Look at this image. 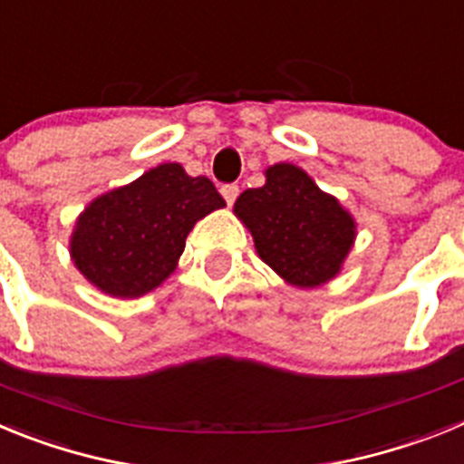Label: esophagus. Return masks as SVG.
<instances>
[{"mask_svg":"<svg viewBox=\"0 0 464 464\" xmlns=\"http://www.w3.org/2000/svg\"><path fill=\"white\" fill-rule=\"evenodd\" d=\"M220 192H223V197H225V202L227 204H235L237 202V197H239V186H237V183H225L223 188H220Z\"/></svg>","mask_w":464,"mask_h":464,"instance_id":"34e87169","label":"esophagus"}]
</instances>
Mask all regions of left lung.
<instances>
[{
  "instance_id": "8db88e82",
  "label": "left lung",
  "mask_w": 464,
  "mask_h": 464,
  "mask_svg": "<svg viewBox=\"0 0 464 464\" xmlns=\"http://www.w3.org/2000/svg\"><path fill=\"white\" fill-rule=\"evenodd\" d=\"M235 213L251 229L257 256L299 288L330 281L355 239V223L295 165H274L267 183L239 195Z\"/></svg>"
}]
</instances>
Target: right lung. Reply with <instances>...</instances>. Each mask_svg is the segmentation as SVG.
Returning <instances> with one entry per match:
<instances>
[{"mask_svg":"<svg viewBox=\"0 0 464 464\" xmlns=\"http://www.w3.org/2000/svg\"><path fill=\"white\" fill-rule=\"evenodd\" d=\"M225 207L207 176L167 162L97 197L72 237L73 265L113 297H139L176 269L192 225Z\"/></svg>","mask_w":464,"mask_h":464,"instance_id":"obj_1","label":"right lung"}]
</instances>
